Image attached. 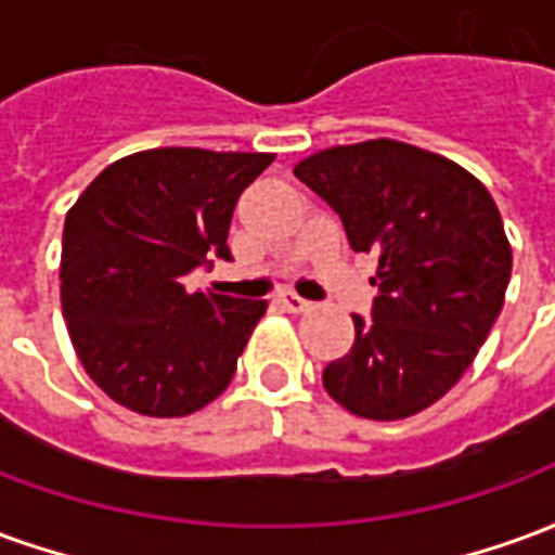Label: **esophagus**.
Instances as JSON below:
<instances>
[{
  "label": "esophagus",
  "instance_id": "34e87169",
  "mask_svg": "<svg viewBox=\"0 0 555 555\" xmlns=\"http://www.w3.org/2000/svg\"><path fill=\"white\" fill-rule=\"evenodd\" d=\"M279 300H282V306H285V309H288V312H294V314H302V312H309V309H312V302L302 300L300 294H294V291H285V294H282Z\"/></svg>",
  "mask_w": 555,
  "mask_h": 555
}]
</instances>
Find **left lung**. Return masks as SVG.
Segmentation results:
<instances>
[{
  "mask_svg": "<svg viewBox=\"0 0 555 555\" xmlns=\"http://www.w3.org/2000/svg\"><path fill=\"white\" fill-rule=\"evenodd\" d=\"M294 175L336 210L353 253H377L372 321L324 389L353 416H416L452 389L500 318L512 243L476 175L425 147L369 139L300 159Z\"/></svg>",
  "mask_w": 555,
  "mask_h": 555,
  "instance_id": "8db88e82",
  "label": "left lung"
}]
</instances>
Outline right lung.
<instances>
[{"label": "right lung", "instance_id": "obj_1", "mask_svg": "<svg viewBox=\"0 0 555 555\" xmlns=\"http://www.w3.org/2000/svg\"><path fill=\"white\" fill-rule=\"evenodd\" d=\"M276 154L151 147L94 178L67 210L62 314L82 369L139 416H190L225 392L267 300L186 291L229 261L241 193Z\"/></svg>", "mask_w": 555, "mask_h": 555}]
</instances>
